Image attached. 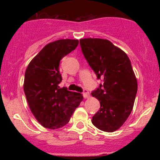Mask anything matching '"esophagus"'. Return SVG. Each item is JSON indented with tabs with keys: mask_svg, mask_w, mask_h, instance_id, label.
<instances>
[{
	"mask_svg": "<svg viewBox=\"0 0 160 160\" xmlns=\"http://www.w3.org/2000/svg\"><path fill=\"white\" fill-rule=\"evenodd\" d=\"M82 95H83L84 98H89L90 97V95H89V92L86 89H84L83 92H82Z\"/></svg>",
	"mask_w": 160,
	"mask_h": 160,
	"instance_id": "34e87169",
	"label": "esophagus"
}]
</instances>
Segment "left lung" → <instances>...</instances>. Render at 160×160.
Returning <instances> with one entry per match:
<instances>
[{"instance_id":"obj_1","label":"left lung","mask_w":160,"mask_h":160,"mask_svg":"<svg viewBox=\"0 0 160 160\" xmlns=\"http://www.w3.org/2000/svg\"><path fill=\"white\" fill-rule=\"evenodd\" d=\"M80 43L97 78L104 81L92 92L101 105L92 122L102 131L113 132L128 119L136 96L138 82L131 62L124 51L108 40L84 38Z\"/></svg>"}]
</instances>
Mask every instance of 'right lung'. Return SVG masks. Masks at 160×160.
Masks as SVG:
<instances>
[{
    "label": "right lung",
    "instance_id": "add662e5",
    "mask_svg": "<svg viewBox=\"0 0 160 160\" xmlns=\"http://www.w3.org/2000/svg\"><path fill=\"white\" fill-rule=\"evenodd\" d=\"M78 40L62 39L43 47L28 65L23 89L31 111L41 126L56 129L65 126L83 99L82 94L61 88L59 62L74 50Z\"/></svg>",
    "mask_w": 160,
    "mask_h": 160
}]
</instances>
